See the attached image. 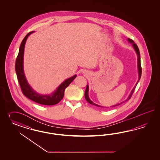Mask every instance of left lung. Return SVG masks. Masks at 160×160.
<instances>
[{
	"label": "left lung",
	"instance_id": "8db88e82",
	"mask_svg": "<svg viewBox=\"0 0 160 160\" xmlns=\"http://www.w3.org/2000/svg\"><path fill=\"white\" fill-rule=\"evenodd\" d=\"M127 40H128V42L129 43H130L132 44V48H134V49L135 50L136 54H137V66H137V68H138V80L137 82H136L135 86L134 87V88H132V90H131V92H130V95L128 96V98H127V100H126L124 101V102H126V101H127V100H128L129 99H130L131 96H132V93H133L134 91V90H135V88H136V86L137 85V84H138V82H139V80H140L141 76V72H142V71H141V70H142V69H141V67L140 54V51H139L137 45L136 44L134 43V42L132 40H131V39H129V38H128V39H127ZM84 97H85V98H86V101H87L88 103H90V104H92V105H94V106H96L97 107H105L102 106L98 105L97 104H96V103L93 102H92V101L90 99L89 96H88V84H87V86H86V88L85 92H84ZM122 102H121L120 103H118V104H115V105L112 106L111 107L117 106H118V105H120V104H122Z\"/></svg>",
	"mask_w": 160,
	"mask_h": 160
}]
</instances>
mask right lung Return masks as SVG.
<instances>
[{"mask_svg": "<svg viewBox=\"0 0 160 160\" xmlns=\"http://www.w3.org/2000/svg\"><path fill=\"white\" fill-rule=\"evenodd\" d=\"M34 31L31 32L27 34L22 40L20 46L19 52L16 58L15 63V70L17 74L18 80L19 82L20 86L22 92L24 96L30 100L38 102L40 104L46 106H52L58 104L60 102L64 96V90L66 87L73 82V80L76 78L77 75L75 74L72 77L68 78L64 80L56 90L50 94H41L37 92L30 86L26 78L23 68V56H24V46L28 38Z\"/></svg>", "mask_w": 160, "mask_h": 160, "instance_id": "add662e5", "label": "right lung"}]
</instances>
